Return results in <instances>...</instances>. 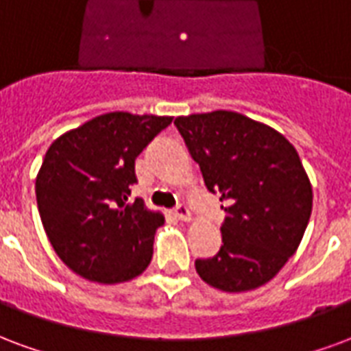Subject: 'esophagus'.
<instances>
[{
  "instance_id": "1",
  "label": "esophagus",
  "mask_w": 351,
  "mask_h": 351,
  "mask_svg": "<svg viewBox=\"0 0 351 351\" xmlns=\"http://www.w3.org/2000/svg\"><path fill=\"white\" fill-rule=\"evenodd\" d=\"M176 217H178L179 221H185V222L193 219L191 209H189V206H185V204H178V206H176Z\"/></svg>"
}]
</instances>
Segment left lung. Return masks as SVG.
<instances>
[{"instance_id": "1", "label": "left lung", "mask_w": 351, "mask_h": 351, "mask_svg": "<svg viewBox=\"0 0 351 351\" xmlns=\"http://www.w3.org/2000/svg\"><path fill=\"white\" fill-rule=\"evenodd\" d=\"M207 191L226 211L221 250L196 271L222 291H249L282 269L303 239L312 186L295 147L263 123L217 110L176 117Z\"/></svg>"}]
</instances>
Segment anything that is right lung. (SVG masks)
Masks as SVG:
<instances>
[{
    "label": "right lung",
    "instance_id": "1",
    "mask_svg": "<svg viewBox=\"0 0 351 351\" xmlns=\"http://www.w3.org/2000/svg\"><path fill=\"white\" fill-rule=\"evenodd\" d=\"M172 117L110 112L48 147L35 181L40 221L56 254L80 277L117 284L144 273L165 217L130 202L134 160Z\"/></svg>",
    "mask_w": 351,
    "mask_h": 351
}]
</instances>
